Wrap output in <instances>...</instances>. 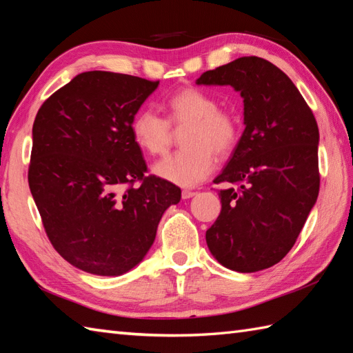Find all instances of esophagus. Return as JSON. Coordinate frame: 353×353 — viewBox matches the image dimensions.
Wrapping results in <instances>:
<instances>
[{
	"instance_id": "34e87169",
	"label": "esophagus",
	"mask_w": 353,
	"mask_h": 353,
	"mask_svg": "<svg viewBox=\"0 0 353 353\" xmlns=\"http://www.w3.org/2000/svg\"><path fill=\"white\" fill-rule=\"evenodd\" d=\"M196 191H190V190H183L182 191V199H191V197H194L196 196Z\"/></svg>"
}]
</instances>
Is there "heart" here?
<instances>
[{"label": "heart", "mask_w": 353, "mask_h": 353, "mask_svg": "<svg viewBox=\"0 0 353 353\" xmlns=\"http://www.w3.org/2000/svg\"><path fill=\"white\" fill-rule=\"evenodd\" d=\"M165 109L167 118L153 109H141L132 119V137L144 152L159 156L170 150L172 130H183L185 148L154 163L153 172L179 186H196L212 172L214 153L224 157L234 152L241 132L238 118L220 109L214 95L194 86L172 94Z\"/></svg>", "instance_id": "b5f03b06"}]
</instances>
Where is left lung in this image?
Instances as JSON below:
<instances>
[{"instance_id": "8db88e82", "label": "left lung", "mask_w": 353, "mask_h": 353, "mask_svg": "<svg viewBox=\"0 0 353 353\" xmlns=\"http://www.w3.org/2000/svg\"><path fill=\"white\" fill-rule=\"evenodd\" d=\"M197 85H230L244 99L243 137L214 181L238 190H220L206 243L221 265L259 272L291 250L317 200V121L287 74L256 56L206 71Z\"/></svg>"}]
</instances>
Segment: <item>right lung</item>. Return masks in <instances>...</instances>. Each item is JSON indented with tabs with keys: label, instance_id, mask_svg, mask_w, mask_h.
<instances>
[{
	"label": "right lung",
	"instance_id": "add662e5",
	"mask_svg": "<svg viewBox=\"0 0 353 353\" xmlns=\"http://www.w3.org/2000/svg\"><path fill=\"white\" fill-rule=\"evenodd\" d=\"M159 81L88 71L43 101L33 124L28 185L56 252L83 272L127 273L181 201L174 183L145 176L132 119Z\"/></svg>",
	"mask_w": 353,
	"mask_h": 353
}]
</instances>
